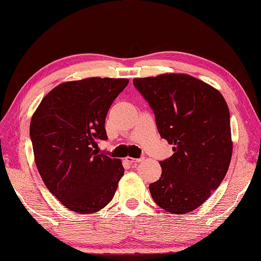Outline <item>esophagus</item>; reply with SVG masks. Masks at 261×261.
I'll list each match as a JSON object with an SVG mask.
<instances>
[{
	"label": "esophagus",
	"mask_w": 261,
	"mask_h": 261,
	"mask_svg": "<svg viewBox=\"0 0 261 261\" xmlns=\"http://www.w3.org/2000/svg\"><path fill=\"white\" fill-rule=\"evenodd\" d=\"M125 160H126L127 162H130V163H135V162H140V161H143V160H144V159H143V158H139V159H135V158L127 156V158H125Z\"/></svg>",
	"instance_id": "1"
}]
</instances>
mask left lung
I'll list each match as a JSON object with an SVG mask.
<instances>
[{"instance_id":"obj_1","label":"left lung","mask_w":261,"mask_h":261,"mask_svg":"<svg viewBox=\"0 0 261 261\" xmlns=\"http://www.w3.org/2000/svg\"><path fill=\"white\" fill-rule=\"evenodd\" d=\"M153 109L161 138L174 154L160 161V179L149 184L153 200L185 214L208 199L226 176L232 154L230 114L222 94L185 73L135 78Z\"/></svg>"}]
</instances>
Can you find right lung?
<instances>
[{
  "label": "right lung",
  "mask_w": 261,
  "mask_h": 261,
  "mask_svg": "<svg viewBox=\"0 0 261 261\" xmlns=\"http://www.w3.org/2000/svg\"><path fill=\"white\" fill-rule=\"evenodd\" d=\"M125 78L62 83L48 93L30 124L34 161L47 189L67 208L91 214L113 199L124 174L120 159L99 154L106 116Z\"/></svg>",
  "instance_id": "right-lung-1"
}]
</instances>
